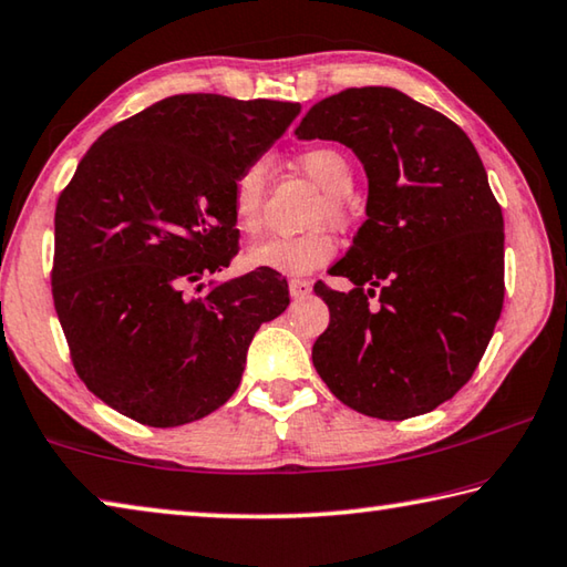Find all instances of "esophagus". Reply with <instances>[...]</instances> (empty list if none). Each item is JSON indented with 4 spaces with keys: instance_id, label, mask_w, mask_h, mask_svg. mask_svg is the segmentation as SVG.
Segmentation results:
<instances>
[{
    "instance_id": "34e87169",
    "label": "esophagus",
    "mask_w": 567,
    "mask_h": 567,
    "mask_svg": "<svg viewBox=\"0 0 567 567\" xmlns=\"http://www.w3.org/2000/svg\"><path fill=\"white\" fill-rule=\"evenodd\" d=\"M312 292V285L307 280H290V295L295 300H300V297H307Z\"/></svg>"
}]
</instances>
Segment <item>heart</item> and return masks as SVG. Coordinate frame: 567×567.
I'll return each instance as SVG.
<instances>
[{"mask_svg": "<svg viewBox=\"0 0 567 567\" xmlns=\"http://www.w3.org/2000/svg\"><path fill=\"white\" fill-rule=\"evenodd\" d=\"M297 165L324 192V203L318 207L315 223H330L334 227L348 225V197L354 185L350 159L340 150L312 147L297 159ZM265 162H252L233 182V217L239 233L255 235L262 225L265 199ZM334 255V237L324 227L292 237H267L249 245L245 265L249 270H265L287 277H302L320 270Z\"/></svg>", "mask_w": 567, "mask_h": 567, "instance_id": "obj_1", "label": "heart"}]
</instances>
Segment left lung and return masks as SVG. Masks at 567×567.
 I'll return each instance as SVG.
<instances>
[{
    "instance_id": "1",
    "label": "left lung",
    "mask_w": 567,
    "mask_h": 567,
    "mask_svg": "<svg viewBox=\"0 0 567 567\" xmlns=\"http://www.w3.org/2000/svg\"><path fill=\"white\" fill-rule=\"evenodd\" d=\"M295 134L350 147L368 175V219L330 267L352 290L315 285L330 307L315 370L362 415L435 410L473 378L503 310V209L483 159L453 120L392 87L332 94Z\"/></svg>"
}]
</instances>
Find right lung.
Masks as SVG:
<instances>
[{
	"instance_id": "1",
	"label": "right lung",
	"mask_w": 567,
	"mask_h": 567,
	"mask_svg": "<svg viewBox=\"0 0 567 567\" xmlns=\"http://www.w3.org/2000/svg\"><path fill=\"white\" fill-rule=\"evenodd\" d=\"M300 104L175 94L114 124L54 213V310L76 375L122 415L177 427L233 398L287 280L223 272L237 255L233 182Z\"/></svg>"
}]
</instances>
